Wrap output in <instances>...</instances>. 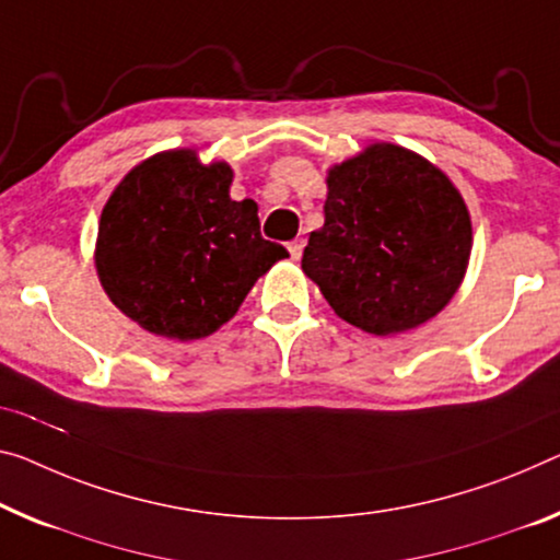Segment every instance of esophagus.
<instances>
[{
    "mask_svg": "<svg viewBox=\"0 0 560 560\" xmlns=\"http://www.w3.org/2000/svg\"><path fill=\"white\" fill-rule=\"evenodd\" d=\"M303 247H305L303 237H295L292 243H288V250L292 255V260H300V255H303Z\"/></svg>",
    "mask_w": 560,
    "mask_h": 560,
    "instance_id": "1",
    "label": "esophagus"
}]
</instances>
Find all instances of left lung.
Wrapping results in <instances>:
<instances>
[{"mask_svg":"<svg viewBox=\"0 0 560 560\" xmlns=\"http://www.w3.org/2000/svg\"><path fill=\"white\" fill-rule=\"evenodd\" d=\"M323 210L303 272L346 323L373 335L418 328L460 288L470 214L448 175L420 154L370 144L330 167Z\"/></svg>","mask_w":560,"mask_h":560,"instance_id":"left-lung-1","label":"left lung"}]
</instances>
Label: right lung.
<instances>
[{
    "mask_svg": "<svg viewBox=\"0 0 560 560\" xmlns=\"http://www.w3.org/2000/svg\"><path fill=\"white\" fill-rule=\"evenodd\" d=\"M228 162L170 150L125 175L102 210L94 265L105 292L154 335L197 340L225 325L288 250L260 235L257 205L230 197Z\"/></svg>",
    "mask_w": 560,
    "mask_h": 560,
    "instance_id": "add662e5",
    "label": "right lung"
}]
</instances>
